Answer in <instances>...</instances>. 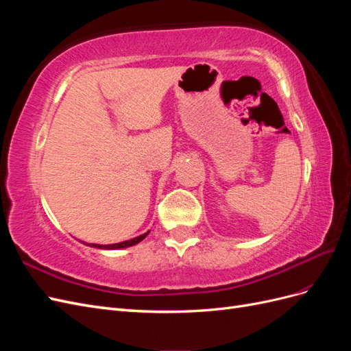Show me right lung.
<instances>
[{
  "mask_svg": "<svg viewBox=\"0 0 351 351\" xmlns=\"http://www.w3.org/2000/svg\"><path fill=\"white\" fill-rule=\"evenodd\" d=\"M147 234H149V231L145 232V234L139 236V237H134L132 240H125V241H121V243H114V244H95V243H89L88 246L90 247H97V249H108V250H114V249H124V247H130V246H134V244L141 243Z\"/></svg>",
  "mask_w": 351,
  "mask_h": 351,
  "instance_id": "1",
  "label": "right lung"
}]
</instances>
